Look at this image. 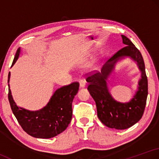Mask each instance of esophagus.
Here are the masks:
<instances>
[{
    "instance_id": "34e87169",
    "label": "esophagus",
    "mask_w": 159,
    "mask_h": 159,
    "mask_svg": "<svg viewBox=\"0 0 159 159\" xmlns=\"http://www.w3.org/2000/svg\"><path fill=\"white\" fill-rule=\"evenodd\" d=\"M79 83H80V86L81 88H84L86 86V81L84 79H80L79 80Z\"/></svg>"
}]
</instances>
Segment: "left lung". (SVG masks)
Here are the masks:
<instances>
[{"label": "left lung", "mask_w": 159, "mask_h": 159, "mask_svg": "<svg viewBox=\"0 0 159 159\" xmlns=\"http://www.w3.org/2000/svg\"><path fill=\"white\" fill-rule=\"evenodd\" d=\"M123 43L125 47L118 51L103 65L101 72H90L86 74L89 82L88 90L95 100L98 116L102 124L110 128L127 129L141 119L145 111L148 97V78L142 55L135 45L124 35ZM125 56L130 57L138 62L142 71V79L139 82L138 91L130 102H116L109 95L107 88V77L114 68V64Z\"/></svg>", "instance_id": "1"}]
</instances>
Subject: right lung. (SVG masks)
<instances>
[{
	"label": "right lung",
	"instance_id": "1",
	"mask_svg": "<svg viewBox=\"0 0 159 159\" xmlns=\"http://www.w3.org/2000/svg\"><path fill=\"white\" fill-rule=\"evenodd\" d=\"M20 48L16 51L13 64L20 54ZM11 65V66H12ZM10 73L8 75V82ZM80 84L73 82L58 89L49 102L40 111H30L18 108L13 99L9 88L8 99L11 111L24 131L31 137L49 139L65 130L72 119V102L79 90Z\"/></svg>",
	"mask_w": 159,
	"mask_h": 159
}]
</instances>
